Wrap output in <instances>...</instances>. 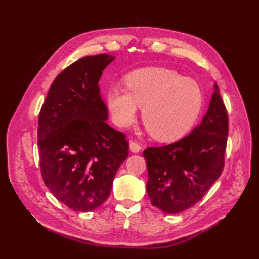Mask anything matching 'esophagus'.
Returning <instances> with one entry per match:
<instances>
[{
	"mask_svg": "<svg viewBox=\"0 0 259 259\" xmlns=\"http://www.w3.org/2000/svg\"><path fill=\"white\" fill-rule=\"evenodd\" d=\"M129 149H130V151H131V152L137 153V152H139V151L141 150V147H140V145L137 144V142L130 141V144H129Z\"/></svg>",
	"mask_w": 259,
	"mask_h": 259,
	"instance_id": "1",
	"label": "esophagus"
}]
</instances>
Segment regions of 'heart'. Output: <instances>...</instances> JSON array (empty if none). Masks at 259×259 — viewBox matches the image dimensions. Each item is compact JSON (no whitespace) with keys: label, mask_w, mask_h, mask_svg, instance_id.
Segmentation results:
<instances>
[{"label":"heart","mask_w":259,"mask_h":259,"mask_svg":"<svg viewBox=\"0 0 259 259\" xmlns=\"http://www.w3.org/2000/svg\"><path fill=\"white\" fill-rule=\"evenodd\" d=\"M126 89L107 93L114 123L128 126L142 107V122L153 138L174 141L188 131L199 114L202 93L197 82L166 68H144L129 73Z\"/></svg>","instance_id":"obj_1"}]
</instances>
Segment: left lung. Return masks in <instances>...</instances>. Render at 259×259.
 <instances>
[{
	"instance_id": "obj_1",
	"label": "left lung",
	"mask_w": 259,
	"mask_h": 259,
	"mask_svg": "<svg viewBox=\"0 0 259 259\" xmlns=\"http://www.w3.org/2000/svg\"><path fill=\"white\" fill-rule=\"evenodd\" d=\"M227 136V111L213 83L199 125L171 145L144 150L146 188L152 206L166 213H178L199 201L223 171Z\"/></svg>"
}]
</instances>
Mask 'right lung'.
<instances>
[{"label": "right lung", "instance_id": "1", "mask_svg": "<svg viewBox=\"0 0 259 259\" xmlns=\"http://www.w3.org/2000/svg\"><path fill=\"white\" fill-rule=\"evenodd\" d=\"M115 57L79 59L60 73L38 115L37 145L43 181L75 211L95 210L108 199L114 176L128 157V141L112 129L99 80Z\"/></svg>", "mask_w": 259, "mask_h": 259}]
</instances>
